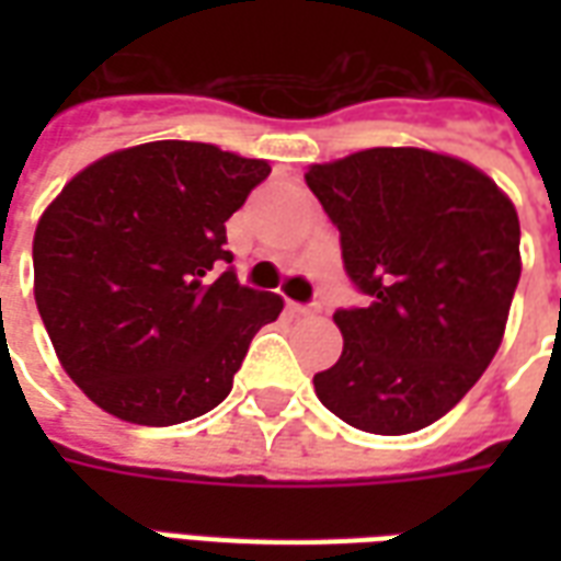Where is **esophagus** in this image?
<instances>
[{
	"label": "esophagus",
	"mask_w": 561,
	"mask_h": 561,
	"mask_svg": "<svg viewBox=\"0 0 561 561\" xmlns=\"http://www.w3.org/2000/svg\"><path fill=\"white\" fill-rule=\"evenodd\" d=\"M294 316H316L318 312V304H288Z\"/></svg>",
	"instance_id": "1"
}]
</instances>
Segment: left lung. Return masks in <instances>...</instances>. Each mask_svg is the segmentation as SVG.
<instances>
[{
  "label": "left lung",
  "mask_w": 561,
  "mask_h": 561,
  "mask_svg": "<svg viewBox=\"0 0 561 561\" xmlns=\"http://www.w3.org/2000/svg\"><path fill=\"white\" fill-rule=\"evenodd\" d=\"M306 185L340 228L366 306L336 309V364L318 400L364 433L405 435L457 405L502 345L519 282V219L466 161L376 147L312 164Z\"/></svg>",
  "instance_id": "8db88e82"
}]
</instances>
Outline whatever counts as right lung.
<instances>
[{"label": "right lung", "instance_id": "right-lung-1", "mask_svg": "<svg viewBox=\"0 0 561 561\" xmlns=\"http://www.w3.org/2000/svg\"><path fill=\"white\" fill-rule=\"evenodd\" d=\"M270 164L156 140L80 171L35 228V304L71 381L119 421L173 426L233 388L279 294L245 288L225 221Z\"/></svg>", "mask_w": 561, "mask_h": 561}]
</instances>
